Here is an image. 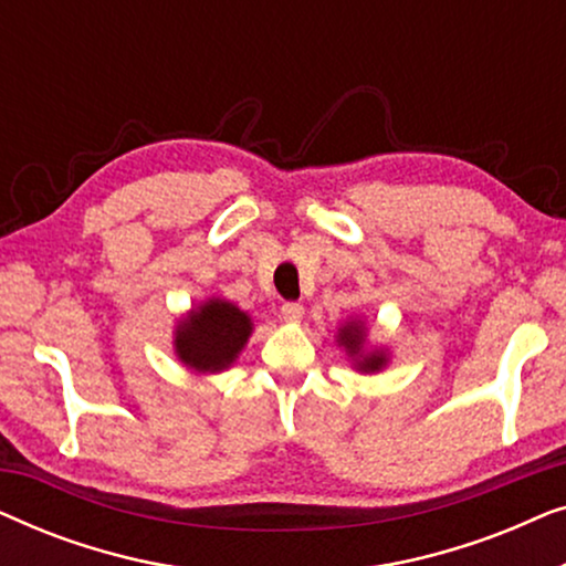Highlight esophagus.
Returning <instances> with one entry per match:
<instances>
[{
  "mask_svg": "<svg viewBox=\"0 0 566 566\" xmlns=\"http://www.w3.org/2000/svg\"><path fill=\"white\" fill-rule=\"evenodd\" d=\"M281 314L285 322H301L304 319V306L296 304V301H289V304L281 306Z\"/></svg>",
  "mask_w": 566,
  "mask_h": 566,
  "instance_id": "esophagus-1",
  "label": "esophagus"
}]
</instances>
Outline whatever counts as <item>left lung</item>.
Returning a JSON list of instances; mask_svg holds the SVG:
<instances>
[{"mask_svg":"<svg viewBox=\"0 0 566 566\" xmlns=\"http://www.w3.org/2000/svg\"><path fill=\"white\" fill-rule=\"evenodd\" d=\"M339 343H343L347 350H350V355H355L360 350L363 329L358 327V324H347V327L339 332ZM381 366H384L381 355H368V358H363V363H360L363 370H378Z\"/></svg>","mask_w":566,"mask_h":566,"instance_id":"1","label":"left lung"}]
</instances>
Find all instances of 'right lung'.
<instances>
[{"mask_svg":"<svg viewBox=\"0 0 566 566\" xmlns=\"http://www.w3.org/2000/svg\"><path fill=\"white\" fill-rule=\"evenodd\" d=\"M250 316L227 301H208L177 327V355L196 370L227 368L250 337Z\"/></svg>","mask_w":566,"mask_h":566,"instance_id":"add662e5","label":"right lung"}]
</instances>
